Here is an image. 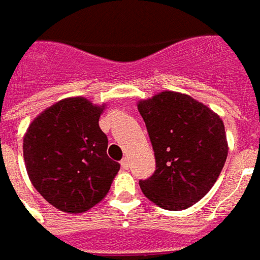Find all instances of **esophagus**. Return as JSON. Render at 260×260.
Listing matches in <instances>:
<instances>
[{"mask_svg": "<svg viewBox=\"0 0 260 260\" xmlns=\"http://www.w3.org/2000/svg\"><path fill=\"white\" fill-rule=\"evenodd\" d=\"M121 168H123V170H128V168H129V160L126 159V157H124V159L121 160Z\"/></svg>", "mask_w": 260, "mask_h": 260, "instance_id": "34e87169", "label": "esophagus"}]
</instances>
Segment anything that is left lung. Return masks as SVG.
<instances>
[{
    "label": "left lung",
    "instance_id": "obj_1",
    "mask_svg": "<svg viewBox=\"0 0 260 260\" xmlns=\"http://www.w3.org/2000/svg\"><path fill=\"white\" fill-rule=\"evenodd\" d=\"M137 109L156 159L153 175L139 183L141 191L164 210L193 206L212 188L224 167L229 153L224 124L207 105L172 90L139 101Z\"/></svg>",
    "mask_w": 260,
    "mask_h": 260
}]
</instances>
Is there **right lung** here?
Here are the masks:
<instances>
[{
  "label": "right lung",
  "instance_id": "add662e5",
  "mask_svg": "<svg viewBox=\"0 0 260 260\" xmlns=\"http://www.w3.org/2000/svg\"><path fill=\"white\" fill-rule=\"evenodd\" d=\"M105 105L69 97L46 108L24 136L31 184L57 210L85 212L108 193L120 170L107 155L108 137L99 119Z\"/></svg>",
  "mask_w": 260,
  "mask_h": 260
}]
</instances>
